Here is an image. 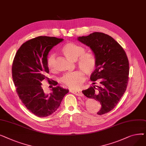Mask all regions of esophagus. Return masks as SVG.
Wrapping results in <instances>:
<instances>
[{
  "instance_id": "1",
  "label": "esophagus",
  "mask_w": 146,
  "mask_h": 146,
  "mask_svg": "<svg viewBox=\"0 0 146 146\" xmlns=\"http://www.w3.org/2000/svg\"><path fill=\"white\" fill-rule=\"evenodd\" d=\"M70 92L72 93H73V94L76 95V96H83V94L80 92L79 91H74V90H70Z\"/></svg>"
}]
</instances>
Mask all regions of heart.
I'll list each match as a JSON object with an SVG mask.
<instances>
[{"label":"heart","instance_id":"b5f03b06","mask_svg":"<svg viewBox=\"0 0 146 146\" xmlns=\"http://www.w3.org/2000/svg\"><path fill=\"white\" fill-rule=\"evenodd\" d=\"M61 50L68 59L72 61L77 60L78 66L87 75L91 74L95 71L97 64L96 56L92 52H85V48L82 46L73 42H68L63 46ZM55 58L56 56L54 54H51L47 58V66L51 70L53 69ZM83 72L78 70L66 73L61 78V82L70 89H79L85 80V73Z\"/></svg>","mask_w":146,"mask_h":146}]
</instances>
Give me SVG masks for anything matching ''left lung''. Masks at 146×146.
<instances>
[{"label":"left lung","mask_w":146,"mask_h":146,"mask_svg":"<svg viewBox=\"0 0 146 146\" xmlns=\"http://www.w3.org/2000/svg\"><path fill=\"white\" fill-rule=\"evenodd\" d=\"M78 40L91 48L96 56V67L90 80L94 85L82 91L87 98L99 101L102 105L97 114L101 115L114 108L126 90L128 82L129 61L121 46L111 36L93 33L78 37Z\"/></svg>","instance_id":"1"}]
</instances>
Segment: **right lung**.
Instances as JSON below:
<instances>
[{
  "label": "right lung",
  "mask_w": 146,
  "mask_h": 146,
  "mask_svg": "<svg viewBox=\"0 0 146 146\" xmlns=\"http://www.w3.org/2000/svg\"><path fill=\"white\" fill-rule=\"evenodd\" d=\"M63 40L54 36H40L23 44L14 57L12 73L17 93L26 108L38 117H45L60 106L68 89L52 87V92L45 95L41 88L43 80L56 86L48 78L47 56L50 50Z\"/></svg>",
  "instance_id": "add662e5"
}]
</instances>
